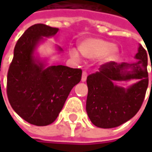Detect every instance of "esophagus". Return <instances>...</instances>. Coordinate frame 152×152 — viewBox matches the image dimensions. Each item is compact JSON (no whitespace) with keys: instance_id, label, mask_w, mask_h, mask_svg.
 Segmentation results:
<instances>
[{"instance_id":"34e87169","label":"esophagus","mask_w":152,"mask_h":152,"mask_svg":"<svg viewBox=\"0 0 152 152\" xmlns=\"http://www.w3.org/2000/svg\"><path fill=\"white\" fill-rule=\"evenodd\" d=\"M86 79H87V73H86V72H83V73H82V79H81V80H82V82H85V81H86Z\"/></svg>"}]
</instances>
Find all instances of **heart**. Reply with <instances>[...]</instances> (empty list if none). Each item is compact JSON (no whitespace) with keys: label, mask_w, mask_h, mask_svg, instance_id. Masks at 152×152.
Here are the masks:
<instances>
[{"label":"heart","mask_w":152,"mask_h":152,"mask_svg":"<svg viewBox=\"0 0 152 152\" xmlns=\"http://www.w3.org/2000/svg\"><path fill=\"white\" fill-rule=\"evenodd\" d=\"M79 52L87 59H95L101 56L102 61H113L118 56V46L110 41L99 38H88L82 40L79 45ZM69 54L74 60H79V52L75 49L69 50Z\"/></svg>","instance_id":"heart-1"}]
</instances>
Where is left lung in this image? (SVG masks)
<instances>
[{"label":"left lung","mask_w":152,"mask_h":152,"mask_svg":"<svg viewBox=\"0 0 152 152\" xmlns=\"http://www.w3.org/2000/svg\"><path fill=\"white\" fill-rule=\"evenodd\" d=\"M135 58L138 61L132 64L107 62L87 77L86 112L94 125L102 129L118 127L131 119L141 107L149 82L148 57L142 45L139 46ZM130 79L139 81L128 89L113 84V81Z\"/></svg>","instance_id":"obj_1"}]
</instances>
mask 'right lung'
<instances>
[{
	"label": "right lung",
	"instance_id": "obj_1",
	"mask_svg": "<svg viewBox=\"0 0 152 152\" xmlns=\"http://www.w3.org/2000/svg\"><path fill=\"white\" fill-rule=\"evenodd\" d=\"M57 31V28L43 23L29 27L15 45L9 67L7 83L9 102L22 118L34 125L52 124L71 90L82 77L79 68L62 65L45 67L34 57L39 42L43 37L54 36Z\"/></svg>",
	"mask_w": 152,
	"mask_h": 152
}]
</instances>
